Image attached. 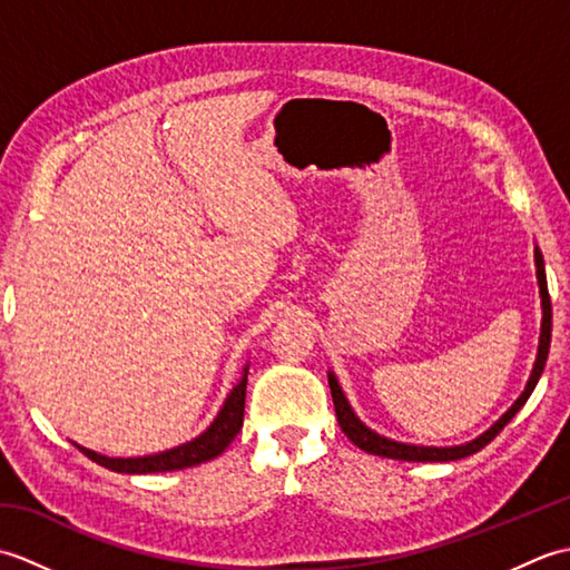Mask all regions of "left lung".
<instances>
[{"label":"left lung","instance_id":"obj_1","mask_svg":"<svg viewBox=\"0 0 570 570\" xmlns=\"http://www.w3.org/2000/svg\"><path fill=\"white\" fill-rule=\"evenodd\" d=\"M534 259H537V278H539V292H541V308H543V318H541V337H539V355H537V365L531 370V377L527 382V390L522 392V396L517 399L512 404V409L507 411V414L494 423L490 431H485L480 435V439L470 441L465 445H453V448H431V445H409V443H396L384 439V435L370 431L365 423H362L355 411L350 409L347 399L341 390V384H337L335 374H328V384H331V394H333V404H335V416L337 423H341L343 433L347 435L350 441H353L360 451L372 453V455H382V458H392V460H409V463H445V460H460V458H468L472 453H478L485 448L494 435H498L507 423L514 419V414L519 409L527 404V399L534 392V386L541 377L543 365H547V357H549V347H551V298H549V286H547V272H543V257L539 247L534 249Z\"/></svg>","mask_w":570,"mask_h":570}]
</instances>
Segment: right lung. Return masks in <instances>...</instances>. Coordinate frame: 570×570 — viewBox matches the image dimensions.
Instances as JSON below:
<instances>
[{
	"mask_svg": "<svg viewBox=\"0 0 570 570\" xmlns=\"http://www.w3.org/2000/svg\"><path fill=\"white\" fill-rule=\"evenodd\" d=\"M245 394H247V370L245 377L239 380V384L229 392L225 406L220 409V414L210 423V429L200 433L198 439H193L190 443H184L178 448H171V451L156 453V455H144V458H107L100 453H92L88 448H80L85 455L95 463L115 470V472H127V475H141V472H166V470H184L200 465L205 460H213L220 455L225 448L235 441V435L242 429V419H245Z\"/></svg>",
	"mask_w": 570,
	"mask_h": 570,
	"instance_id": "obj_1",
	"label": "right lung"
}]
</instances>
